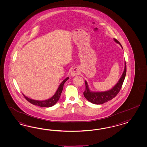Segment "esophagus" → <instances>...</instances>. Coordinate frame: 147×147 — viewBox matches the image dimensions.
<instances>
[{"label":"esophagus","mask_w":147,"mask_h":147,"mask_svg":"<svg viewBox=\"0 0 147 147\" xmlns=\"http://www.w3.org/2000/svg\"><path fill=\"white\" fill-rule=\"evenodd\" d=\"M78 74H79V73H78V71H76L74 70V69H73V70L71 71V76H74L78 75Z\"/></svg>","instance_id":"esophagus-1"}]
</instances>
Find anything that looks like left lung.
Wrapping results in <instances>:
<instances>
[{"instance_id": "left-lung-1", "label": "left lung", "mask_w": 147, "mask_h": 147, "mask_svg": "<svg viewBox=\"0 0 147 147\" xmlns=\"http://www.w3.org/2000/svg\"><path fill=\"white\" fill-rule=\"evenodd\" d=\"M114 40L119 45L123 48L122 45L120 43L119 41L115 38H114ZM126 74V63L125 61V68L123 70V73L120 77L117 84L112 88L110 90L107 91H102V92H94L90 91L88 86L87 82L85 81L86 84V90L84 92V97L87 99L88 101L91 102V103L95 104H102L105 102H107L109 100H110L115 97L119 93L120 90L122 85L123 84L124 80Z\"/></svg>"}]
</instances>
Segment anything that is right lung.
Returning a JSON list of instances; mask_svg holds the SVG:
<instances>
[{"label": "right lung", "mask_w": 147, "mask_h": 147, "mask_svg": "<svg viewBox=\"0 0 147 147\" xmlns=\"http://www.w3.org/2000/svg\"><path fill=\"white\" fill-rule=\"evenodd\" d=\"M69 79V78L67 77L65 80H63V82L60 84L57 90L56 91V93L54 94L52 97L49 99L44 100H35V99H31L27 97V96L23 94L24 98L28 100V102L30 103H32L33 105H37L39 106L40 107H51L53 106L55 104H56L58 100L59 99L60 96L61 95V94L63 91V84L65 82Z\"/></svg>", "instance_id": "1"}]
</instances>
